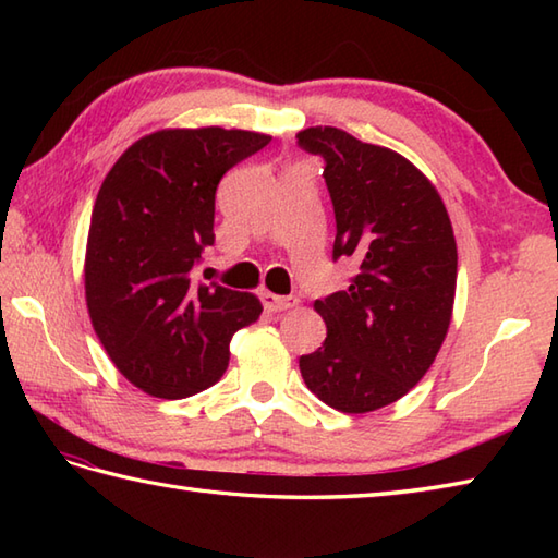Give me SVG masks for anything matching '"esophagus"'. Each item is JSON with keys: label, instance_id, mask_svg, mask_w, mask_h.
<instances>
[{"label": "esophagus", "instance_id": "1", "mask_svg": "<svg viewBox=\"0 0 558 558\" xmlns=\"http://www.w3.org/2000/svg\"><path fill=\"white\" fill-rule=\"evenodd\" d=\"M294 304H298L294 298H278V294L272 292H264V306L268 312H286V310H292Z\"/></svg>", "mask_w": 558, "mask_h": 558}]
</instances>
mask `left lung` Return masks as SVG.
Segmentation results:
<instances>
[{"label": "left lung", "mask_w": 558, "mask_h": 558, "mask_svg": "<svg viewBox=\"0 0 558 558\" xmlns=\"http://www.w3.org/2000/svg\"><path fill=\"white\" fill-rule=\"evenodd\" d=\"M298 138L326 160L333 258L360 266L348 290L314 302L328 333L302 354L300 372L328 408L374 412L410 393L444 345L458 278L453 225L429 177L400 153L336 126Z\"/></svg>", "instance_id": "obj_1"}]
</instances>
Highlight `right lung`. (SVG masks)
<instances>
[{
    "label": "right lung",
    "mask_w": 558,
    "mask_h": 558,
    "mask_svg": "<svg viewBox=\"0 0 558 558\" xmlns=\"http://www.w3.org/2000/svg\"><path fill=\"white\" fill-rule=\"evenodd\" d=\"M270 141L244 129H160L134 141L93 206L83 286L93 330L129 384L180 400L220 381L256 294L192 280L213 244L216 189Z\"/></svg>",
    "instance_id": "obj_1"
}]
</instances>
